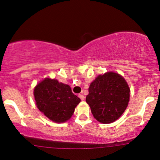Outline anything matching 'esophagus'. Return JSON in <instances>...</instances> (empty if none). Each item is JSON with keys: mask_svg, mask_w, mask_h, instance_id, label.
<instances>
[{"mask_svg": "<svg viewBox=\"0 0 160 160\" xmlns=\"http://www.w3.org/2000/svg\"><path fill=\"white\" fill-rule=\"evenodd\" d=\"M78 97L81 100H84V99H85V97L82 94H81V93H80V94L78 95Z\"/></svg>", "mask_w": 160, "mask_h": 160, "instance_id": "1", "label": "esophagus"}]
</instances>
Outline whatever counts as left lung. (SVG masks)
Listing matches in <instances>:
<instances>
[{
	"instance_id": "obj_1",
	"label": "left lung",
	"mask_w": 160,
	"mask_h": 160,
	"mask_svg": "<svg viewBox=\"0 0 160 160\" xmlns=\"http://www.w3.org/2000/svg\"><path fill=\"white\" fill-rule=\"evenodd\" d=\"M86 102L93 116L102 123L117 120L125 111L129 101V88L120 74L108 72L99 75L88 88Z\"/></svg>"
}]
</instances>
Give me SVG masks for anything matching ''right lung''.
Instances as JSON below:
<instances>
[{"label": "right lung", "mask_w": 160, "mask_h": 160, "mask_svg": "<svg viewBox=\"0 0 160 160\" xmlns=\"http://www.w3.org/2000/svg\"><path fill=\"white\" fill-rule=\"evenodd\" d=\"M33 93L39 110L57 123L69 120L80 102L69 86L49 78L39 82L34 88Z\"/></svg>", "instance_id": "1"}]
</instances>
